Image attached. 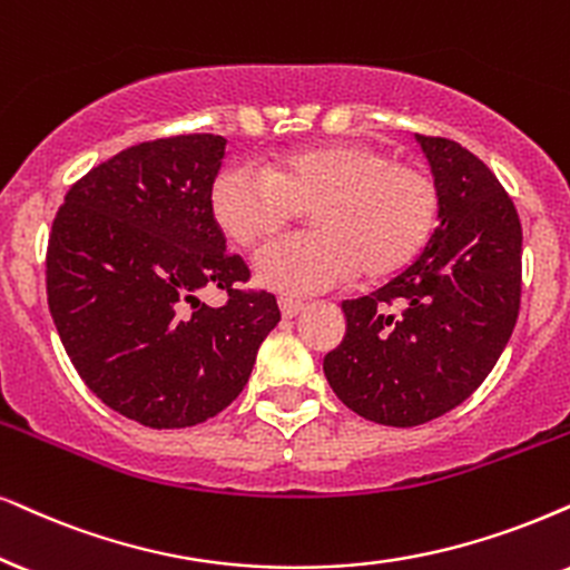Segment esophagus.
<instances>
[{
    "mask_svg": "<svg viewBox=\"0 0 570 570\" xmlns=\"http://www.w3.org/2000/svg\"><path fill=\"white\" fill-rule=\"evenodd\" d=\"M278 307H281V315H284V318H297L302 309H305V305H302L299 299H289V297H281Z\"/></svg>",
    "mask_w": 570,
    "mask_h": 570,
    "instance_id": "34e87169",
    "label": "esophagus"
}]
</instances>
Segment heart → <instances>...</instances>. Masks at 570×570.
<instances>
[{"label":"heart","mask_w":570,"mask_h":570,"mask_svg":"<svg viewBox=\"0 0 570 570\" xmlns=\"http://www.w3.org/2000/svg\"><path fill=\"white\" fill-rule=\"evenodd\" d=\"M207 207L234 244L257 249L294 226L309 207L315 232L263 252L257 278L284 294H315L350 278L379 284L397 276L434 236L442 210L436 178L363 141L299 147L268 168L226 165Z\"/></svg>","instance_id":"b5f03b06"}]
</instances>
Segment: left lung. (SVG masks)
I'll return each mask as SVG.
<instances>
[{"label": "left lung", "mask_w": 570, "mask_h": 570, "mask_svg": "<svg viewBox=\"0 0 570 570\" xmlns=\"http://www.w3.org/2000/svg\"><path fill=\"white\" fill-rule=\"evenodd\" d=\"M442 194L421 257L342 302L344 342L323 360L336 397L384 426H421L481 386L521 309V220L497 176L458 141L417 134Z\"/></svg>", "instance_id": "obj_1"}]
</instances>
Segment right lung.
I'll return each mask as SVG.
<instances>
[{
    "instance_id": "add662e5",
    "label": "right lung",
    "mask_w": 570,
    "mask_h": 570,
    "mask_svg": "<svg viewBox=\"0 0 570 570\" xmlns=\"http://www.w3.org/2000/svg\"><path fill=\"white\" fill-rule=\"evenodd\" d=\"M226 139L141 141L70 186L47 244L49 313L83 384L149 429H186L239 397L281 321L271 292L239 289L207 191ZM202 288L227 292L220 308Z\"/></svg>"
}]
</instances>
